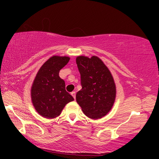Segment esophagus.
I'll return each mask as SVG.
<instances>
[{"label":"esophagus","mask_w":159,"mask_h":159,"mask_svg":"<svg viewBox=\"0 0 159 159\" xmlns=\"http://www.w3.org/2000/svg\"><path fill=\"white\" fill-rule=\"evenodd\" d=\"M71 95L72 96V97H73L74 98H75V92H74V91H73V92L71 93Z\"/></svg>","instance_id":"esophagus-1"}]
</instances>
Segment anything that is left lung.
Listing matches in <instances>:
<instances>
[{
    "mask_svg": "<svg viewBox=\"0 0 159 159\" xmlns=\"http://www.w3.org/2000/svg\"><path fill=\"white\" fill-rule=\"evenodd\" d=\"M76 63L82 88L76 101L86 116L98 120L110 112L116 98V84L110 70L96 56H78Z\"/></svg>",
    "mask_w": 159,
    "mask_h": 159,
    "instance_id": "1",
    "label": "left lung"
}]
</instances>
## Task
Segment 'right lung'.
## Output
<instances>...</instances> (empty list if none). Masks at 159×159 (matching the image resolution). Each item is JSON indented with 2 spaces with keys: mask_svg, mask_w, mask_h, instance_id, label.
I'll use <instances>...</instances> for the list:
<instances>
[{
  "mask_svg": "<svg viewBox=\"0 0 159 159\" xmlns=\"http://www.w3.org/2000/svg\"><path fill=\"white\" fill-rule=\"evenodd\" d=\"M70 60L66 56H52L43 63L36 74L30 90L34 108L47 119H54L61 114L67 103L74 98L66 91L65 81L59 72Z\"/></svg>",
  "mask_w": 159,
  "mask_h": 159,
  "instance_id": "right-lung-1",
  "label": "right lung"
}]
</instances>
